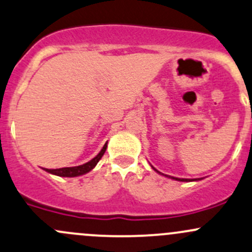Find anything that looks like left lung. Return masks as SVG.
<instances>
[{
  "label": "left lung",
  "instance_id": "obj_1",
  "mask_svg": "<svg viewBox=\"0 0 252 252\" xmlns=\"http://www.w3.org/2000/svg\"><path fill=\"white\" fill-rule=\"evenodd\" d=\"M153 168V166H152ZM155 169V168H153ZM156 170V169H155ZM157 171V170H156ZM158 173H159V171H158ZM166 176H168V175H166ZM169 177H171V179H174V180H176V181H194V180H189V179H177V177H173V176H169Z\"/></svg>",
  "mask_w": 252,
  "mask_h": 252
}]
</instances>
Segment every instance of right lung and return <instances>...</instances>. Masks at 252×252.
I'll return each instance as SVG.
<instances>
[{"mask_svg": "<svg viewBox=\"0 0 252 252\" xmlns=\"http://www.w3.org/2000/svg\"><path fill=\"white\" fill-rule=\"evenodd\" d=\"M106 147H107V144L104 145L102 150L100 151L99 155L96 156L95 158H93L92 160H89L88 163L83 164V165H78V166H71V168H60V169H44L46 171H48L50 174L58 175V176H63V177H75V176H79V175H83L89 173L93 168L97 164V161L101 159V157L104 156Z\"/></svg>", "mask_w": 252, "mask_h": 252, "instance_id": "obj_1", "label": "right lung"}]
</instances>
